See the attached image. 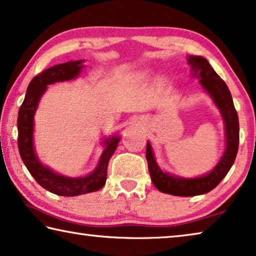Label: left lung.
Wrapping results in <instances>:
<instances>
[{
    "label": "left lung",
    "mask_w": 256,
    "mask_h": 256,
    "mask_svg": "<svg viewBox=\"0 0 256 256\" xmlns=\"http://www.w3.org/2000/svg\"><path fill=\"white\" fill-rule=\"evenodd\" d=\"M188 62L192 64L194 75L200 77V84L210 93L214 102L220 109L226 124V146L221 160L208 176L196 178V179H182V178L172 176L168 173H164L158 168L154 158L152 149L149 142H147L146 158L148 162V168L152 184L162 192L184 197L202 194L216 188L232 166L239 146L238 115L234 106L232 96L224 80L216 74V70L210 67V62L202 56H190Z\"/></svg>",
    "instance_id": "1"
}]
</instances>
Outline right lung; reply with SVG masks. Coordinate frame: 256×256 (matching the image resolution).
Segmentation results:
<instances>
[{
  "label": "right lung",
  "mask_w": 256,
  "mask_h": 256,
  "mask_svg": "<svg viewBox=\"0 0 256 256\" xmlns=\"http://www.w3.org/2000/svg\"><path fill=\"white\" fill-rule=\"evenodd\" d=\"M82 60L56 64L35 76L27 88L24 102L18 112V149L20 157L30 173L40 186L59 196H78L102 188L107 180V168L112 154L115 152L120 138L112 136L106 140V148L101 155L99 165L90 176L84 178H67L52 172L40 163L33 147V120L38 101L48 84L74 78L82 70Z\"/></svg>",
  "instance_id": "right-lung-1"
}]
</instances>
